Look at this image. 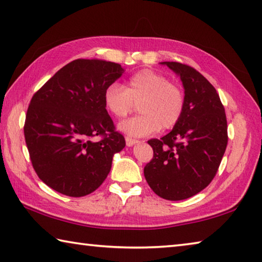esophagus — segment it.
Returning a JSON list of instances; mask_svg holds the SVG:
<instances>
[{"label":"esophagus","mask_w":262,"mask_h":262,"mask_svg":"<svg viewBox=\"0 0 262 262\" xmlns=\"http://www.w3.org/2000/svg\"><path fill=\"white\" fill-rule=\"evenodd\" d=\"M137 140H134V139H132V137H129V136H126V144H127V147H133V145H134L135 143H137Z\"/></svg>","instance_id":"1"}]
</instances>
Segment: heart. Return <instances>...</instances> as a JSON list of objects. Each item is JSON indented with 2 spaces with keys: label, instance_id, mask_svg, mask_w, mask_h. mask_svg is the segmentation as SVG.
<instances>
[{
  "label": "heart",
  "instance_id": "1",
  "mask_svg": "<svg viewBox=\"0 0 262 262\" xmlns=\"http://www.w3.org/2000/svg\"><path fill=\"white\" fill-rule=\"evenodd\" d=\"M103 99L106 110L118 119L127 117L137 104L141 114L119 125L123 133L136 137L151 134L159 127L163 129L174 127L185 110L181 88L151 69L133 75L126 88L118 82L108 84Z\"/></svg>",
  "mask_w": 262,
  "mask_h": 262
}]
</instances>
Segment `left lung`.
Listing matches in <instances>:
<instances>
[{
  "label": "left lung",
  "instance_id": "obj_1",
  "mask_svg": "<svg viewBox=\"0 0 262 262\" xmlns=\"http://www.w3.org/2000/svg\"><path fill=\"white\" fill-rule=\"evenodd\" d=\"M163 63L180 76L185 110L167 135L148 141L154 157L144 166V177L158 196L179 201L215 178L228 145V122L216 89L203 75L179 62Z\"/></svg>",
  "mask_w": 262,
  "mask_h": 262
}]
</instances>
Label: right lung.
Returning a JSON list of instances; mask_svg holds the SVG:
<instances>
[{
	"label": "right lung",
	"instance_id": "right-lung-1",
	"mask_svg": "<svg viewBox=\"0 0 262 262\" xmlns=\"http://www.w3.org/2000/svg\"><path fill=\"white\" fill-rule=\"evenodd\" d=\"M123 73L119 63L77 59L33 95L24 136L35 173L56 192L72 198L90 194L104 183L115 152L125 148L106 111L105 88ZM99 136V141L92 137Z\"/></svg>",
	"mask_w": 262,
	"mask_h": 262
}]
</instances>
